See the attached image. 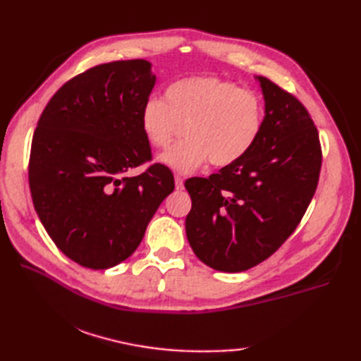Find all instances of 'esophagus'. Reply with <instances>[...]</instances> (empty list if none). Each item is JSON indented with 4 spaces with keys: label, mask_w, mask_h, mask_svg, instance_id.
Returning <instances> with one entry per match:
<instances>
[{
    "label": "esophagus",
    "mask_w": 361,
    "mask_h": 361,
    "mask_svg": "<svg viewBox=\"0 0 361 361\" xmlns=\"http://www.w3.org/2000/svg\"><path fill=\"white\" fill-rule=\"evenodd\" d=\"M175 188H176V190H181L183 188H185V180H183L180 175L175 176Z\"/></svg>",
    "instance_id": "obj_1"
}]
</instances>
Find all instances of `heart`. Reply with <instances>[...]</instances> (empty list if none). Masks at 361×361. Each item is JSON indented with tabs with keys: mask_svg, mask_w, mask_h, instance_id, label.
Returning <instances> with one entry per match:
<instances>
[{
	"mask_svg": "<svg viewBox=\"0 0 361 361\" xmlns=\"http://www.w3.org/2000/svg\"><path fill=\"white\" fill-rule=\"evenodd\" d=\"M141 128L155 149H166L185 127V140L159 161L180 173L234 164L255 145L264 124L257 94L217 75H192L171 83L164 101L150 97L141 109Z\"/></svg>",
	"mask_w": 361,
	"mask_h": 361,
	"instance_id": "1",
	"label": "heart"
}]
</instances>
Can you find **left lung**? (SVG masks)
I'll return each instance as SVG.
<instances>
[{"label": "left lung", "mask_w": 361, "mask_h": 361, "mask_svg": "<svg viewBox=\"0 0 361 361\" xmlns=\"http://www.w3.org/2000/svg\"><path fill=\"white\" fill-rule=\"evenodd\" d=\"M262 130L247 155L208 178L186 180L192 200L186 235L195 256L219 271L264 262L295 231L315 194L318 130L298 97L264 75Z\"/></svg>", "instance_id": "8db88e82"}]
</instances>
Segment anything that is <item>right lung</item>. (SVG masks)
<instances>
[{
	"instance_id": "right-lung-1",
	"label": "right lung",
	"mask_w": 361,
	"mask_h": 361,
	"mask_svg": "<svg viewBox=\"0 0 361 361\" xmlns=\"http://www.w3.org/2000/svg\"><path fill=\"white\" fill-rule=\"evenodd\" d=\"M157 78L147 60H118L68 80L44 106L32 136L29 188L57 248L105 270L132 256L164 198L171 169L152 161L141 109Z\"/></svg>"
}]
</instances>
